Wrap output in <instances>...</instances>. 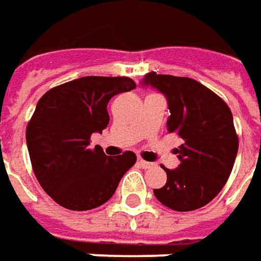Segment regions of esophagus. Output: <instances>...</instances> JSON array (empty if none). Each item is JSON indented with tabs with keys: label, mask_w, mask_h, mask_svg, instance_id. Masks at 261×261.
Returning a JSON list of instances; mask_svg holds the SVG:
<instances>
[{
	"label": "esophagus",
	"mask_w": 261,
	"mask_h": 261,
	"mask_svg": "<svg viewBox=\"0 0 261 261\" xmlns=\"http://www.w3.org/2000/svg\"><path fill=\"white\" fill-rule=\"evenodd\" d=\"M139 166L142 167V168H145V170H148V168H152V167H155V164H154V163H148V161H144V160H139Z\"/></svg>",
	"instance_id": "1"
}]
</instances>
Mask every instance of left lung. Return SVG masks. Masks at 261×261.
Wrapping results in <instances>:
<instances>
[{"label":"left lung","instance_id":"8db88e82","mask_svg":"<svg viewBox=\"0 0 261 261\" xmlns=\"http://www.w3.org/2000/svg\"><path fill=\"white\" fill-rule=\"evenodd\" d=\"M144 84L167 97L168 132L183 139L175 149L180 166L168 170L167 183L154 189L155 197L177 212L207 205L222 190L232 171L238 135L225 101L199 81L187 76L149 72Z\"/></svg>","mask_w":261,"mask_h":261}]
</instances>
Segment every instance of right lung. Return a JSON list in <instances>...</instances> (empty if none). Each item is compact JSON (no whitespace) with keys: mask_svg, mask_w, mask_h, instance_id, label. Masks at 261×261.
I'll return each instance as SVG.
<instances>
[{"mask_svg":"<svg viewBox=\"0 0 261 261\" xmlns=\"http://www.w3.org/2000/svg\"><path fill=\"white\" fill-rule=\"evenodd\" d=\"M135 87L127 76H83L50 88L37 101L25 141L36 178L58 205L98 207L136 163L132 151L110 158L100 146L90 148L91 135L109 125L110 98Z\"/></svg>","mask_w":261,"mask_h":261,"instance_id":"right-lung-1","label":"right lung"}]
</instances>
